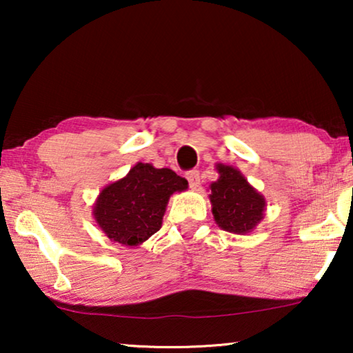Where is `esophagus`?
<instances>
[{"instance_id": "obj_1", "label": "esophagus", "mask_w": 353, "mask_h": 353, "mask_svg": "<svg viewBox=\"0 0 353 353\" xmlns=\"http://www.w3.org/2000/svg\"><path fill=\"white\" fill-rule=\"evenodd\" d=\"M186 178H188V183H190L191 188H197L201 183V175H199V170H190L186 173Z\"/></svg>"}]
</instances>
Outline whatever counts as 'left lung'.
I'll return each instance as SVG.
<instances>
[{
	"mask_svg": "<svg viewBox=\"0 0 353 353\" xmlns=\"http://www.w3.org/2000/svg\"><path fill=\"white\" fill-rule=\"evenodd\" d=\"M219 180L210 185L212 214L215 221L230 233H249L263 216V196H260L236 168L219 165Z\"/></svg>",
	"mask_w": 353,
	"mask_h": 353,
	"instance_id": "obj_1",
	"label": "left lung"
}]
</instances>
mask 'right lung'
<instances>
[{
	"mask_svg": "<svg viewBox=\"0 0 353 353\" xmlns=\"http://www.w3.org/2000/svg\"><path fill=\"white\" fill-rule=\"evenodd\" d=\"M186 188L185 178L170 168L139 162L127 176L101 191L94 219L115 243L138 245L161 230L168 197Z\"/></svg>",
	"mask_w": 353,
	"mask_h": 353,
	"instance_id": "1",
	"label": "right lung"
}]
</instances>
